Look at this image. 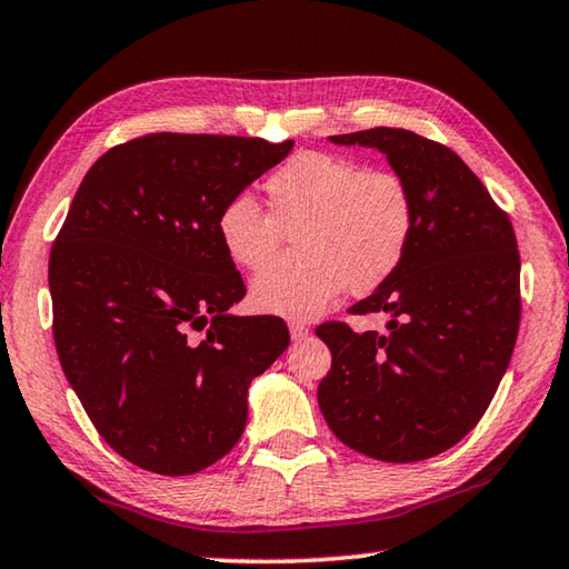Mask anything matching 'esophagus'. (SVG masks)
<instances>
[{
	"mask_svg": "<svg viewBox=\"0 0 569 569\" xmlns=\"http://www.w3.org/2000/svg\"><path fill=\"white\" fill-rule=\"evenodd\" d=\"M288 331H291V339L301 341L308 336V326L301 323V321H288Z\"/></svg>",
	"mask_w": 569,
	"mask_h": 569,
	"instance_id": "34e87169",
	"label": "esophagus"
}]
</instances>
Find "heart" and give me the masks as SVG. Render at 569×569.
I'll return each instance as SVG.
<instances>
[{"label":"heart","instance_id":"1","mask_svg":"<svg viewBox=\"0 0 569 569\" xmlns=\"http://www.w3.org/2000/svg\"><path fill=\"white\" fill-rule=\"evenodd\" d=\"M268 213L233 198L216 218L218 243L240 271L273 261L281 236H298L293 271H266L250 306L283 319H316L346 288L371 293L399 271L413 236V196L399 172L363 170L329 152H298L263 182Z\"/></svg>","mask_w":569,"mask_h":569}]
</instances>
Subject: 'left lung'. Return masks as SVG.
Instances as JSON below:
<instances>
[{"label": "left lung", "instance_id": "1", "mask_svg": "<svg viewBox=\"0 0 569 569\" xmlns=\"http://www.w3.org/2000/svg\"><path fill=\"white\" fill-rule=\"evenodd\" d=\"M377 148L413 196V236L387 283L349 313L381 331L321 323L331 371L319 407L346 447L379 461H421L465 439L492 401L519 331L512 223L457 152L399 128L329 138Z\"/></svg>", "mask_w": 569, "mask_h": 569}]
</instances>
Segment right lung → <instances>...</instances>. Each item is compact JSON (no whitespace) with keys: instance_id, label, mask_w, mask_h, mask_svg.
<instances>
[{"instance_id":"obj_1","label":"right lung","mask_w":569,"mask_h":569,"mask_svg":"<svg viewBox=\"0 0 569 569\" xmlns=\"http://www.w3.org/2000/svg\"><path fill=\"white\" fill-rule=\"evenodd\" d=\"M293 140L142 134L94 162L50 253L52 333L94 429L156 475L216 465L250 381L288 349L278 316H233L243 278L216 236L228 200Z\"/></svg>"}]
</instances>
